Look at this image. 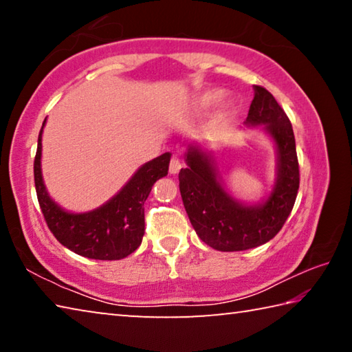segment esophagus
Here are the masks:
<instances>
[{"mask_svg":"<svg viewBox=\"0 0 352 352\" xmlns=\"http://www.w3.org/2000/svg\"><path fill=\"white\" fill-rule=\"evenodd\" d=\"M180 169H182V162L177 157H174V158L170 160L169 172H170V174H178V172H180Z\"/></svg>","mask_w":352,"mask_h":352,"instance_id":"obj_1","label":"esophagus"}]
</instances>
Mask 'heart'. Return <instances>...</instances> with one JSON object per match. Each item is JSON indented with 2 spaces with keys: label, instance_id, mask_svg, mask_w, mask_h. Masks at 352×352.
<instances>
[{
  "label": "heart",
  "instance_id": "b5f03b06",
  "mask_svg": "<svg viewBox=\"0 0 352 352\" xmlns=\"http://www.w3.org/2000/svg\"><path fill=\"white\" fill-rule=\"evenodd\" d=\"M222 98H223L222 90H216V88H212V90H206L204 93H200L199 96L190 102V110L194 113H206L208 110L214 109ZM233 111H234V104L231 102V100L230 102L223 104L222 116H230Z\"/></svg>",
  "mask_w": 352,
  "mask_h": 352
}]
</instances>
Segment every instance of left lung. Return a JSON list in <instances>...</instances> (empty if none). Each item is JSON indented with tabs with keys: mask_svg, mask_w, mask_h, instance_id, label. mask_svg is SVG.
<instances>
[{
	"mask_svg": "<svg viewBox=\"0 0 352 352\" xmlns=\"http://www.w3.org/2000/svg\"><path fill=\"white\" fill-rule=\"evenodd\" d=\"M254 98L247 127H262L276 146V178L272 192L248 205L225 189L212 155L200 144H189L188 168L178 174L184 210L195 233L219 252H242L273 239L287 220L300 188V169L294 129L287 115L265 88L253 87Z\"/></svg>",
	"mask_w": 352,
	"mask_h": 352,
	"instance_id": "obj_1",
	"label": "left lung"
}]
</instances>
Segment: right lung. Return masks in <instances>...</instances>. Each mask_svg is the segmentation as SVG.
I'll return each instance as SVG.
<instances>
[{
  "label": "right lung",
  "mask_w": 352,
  "mask_h": 352,
  "mask_svg": "<svg viewBox=\"0 0 352 352\" xmlns=\"http://www.w3.org/2000/svg\"><path fill=\"white\" fill-rule=\"evenodd\" d=\"M34 162L37 199L47 228L71 252L90 259L116 261L127 258L141 245L144 236V201L153 183L168 175L170 153L147 162L135 172L116 195L102 206L87 212H69L47 194L41 175V133Z\"/></svg>",
  "instance_id": "add662e5"
}]
</instances>
